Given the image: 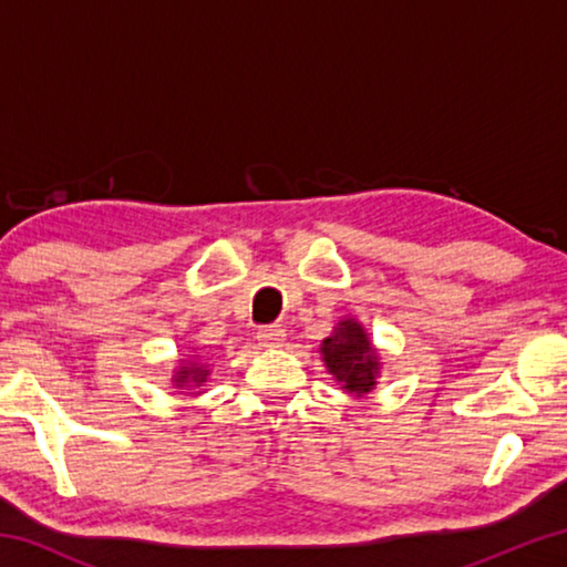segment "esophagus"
I'll use <instances>...</instances> for the list:
<instances>
[{"label": "esophagus", "instance_id": "obj_1", "mask_svg": "<svg viewBox=\"0 0 567 567\" xmlns=\"http://www.w3.org/2000/svg\"><path fill=\"white\" fill-rule=\"evenodd\" d=\"M257 342H260L262 348H280L285 342V330L280 324H265V328L257 330Z\"/></svg>", "mask_w": 567, "mask_h": 567}]
</instances>
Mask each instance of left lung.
<instances>
[{
    "label": "left lung",
    "instance_id": "1",
    "mask_svg": "<svg viewBox=\"0 0 567 567\" xmlns=\"http://www.w3.org/2000/svg\"><path fill=\"white\" fill-rule=\"evenodd\" d=\"M320 350L328 370L348 392L364 395L375 385L380 362L375 350H372V342L358 322L342 320L332 338L322 342Z\"/></svg>",
    "mask_w": 567,
    "mask_h": 567
}]
</instances>
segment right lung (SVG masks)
I'll return each instance as SVG.
<instances>
[{"label":"right lung","instance_id":"obj_1","mask_svg":"<svg viewBox=\"0 0 567 567\" xmlns=\"http://www.w3.org/2000/svg\"><path fill=\"white\" fill-rule=\"evenodd\" d=\"M207 378V370L205 368H195V364H187V368H179L175 382L182 388V390H195L197 385H203Z\"/></svg>","mask_w":567,"mask_h":567}]
</instances>
